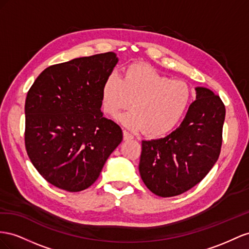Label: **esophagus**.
<instances>
[{
	"label": "esophagus",
	"mask_w": 249,
	"mask_h": 249,
	"mask_svg": "<svg viewBox=\"0 0 249 249\" xmlns=\"http://www.w3.org/2000/svg\"><path fill=\"white\" fill-rule=\"evenodd\" d=\"M123 137H124L125 141H128V140L133 139V137L131 136V134L128 131H126V130H123Z\"/></svg>",
	"instance_id": "obj_1"
}]
</instances>
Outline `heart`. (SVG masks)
<instances>
[{"instance_id": "heart-1", "label": "heart", "mask_w": 249, "mask_h": 249, "mask_svg": "<svg viewBox=\"0 0 249 249\" xmlns=\"http://www.w3.org/2000/svg\"><path fill=\"white\" fill-rule=\"evenodd\" d=\"M132 103H130V101ZM191 101V89L181 80H170L145 65H130L121 76L110 73L103 82V111L115 116L131 106L118 120L132 130L152 137L164 136L178 124Z\"/></svg>"}]
</instances>
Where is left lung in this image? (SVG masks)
Segmentation results:
<instances>
[{
    "label": "left lung",
    "instance_id": "left-lung-1",
    "mask_svg": "<svg viewBox=\"0 0 249 249\" xmlns=\"http://www.w3.org/2000/svg\"><path fill=\"white\" fill-rule=\"evenodd\" d=\"M195 90L196 100L178 128L165 138L142 141L140 174L158 196L172 197L192 189L219 158L225 106L211 89Z\"/></svg>",
    "mask_w": 249,
    "mask_h": 249
}]
</instances>
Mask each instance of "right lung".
I'll list each match as a JSON object with an SVG mask.
<instances>
[{
	"label": "right lung",
	"instance_id": "add662e5",
	"mask_svg": "<svg viewBox=\"0 0 249 249\" xmlns=\"http://www.w3.org/2000/svg\"><path fill=\"white\" fill-rule=\"evenodd\" d=\"M107 52L47 68L25 103V145L38 173L68 192L88 189L123 140L121 127L103 117L101 89L116 67Z\"/></svg>",
	"mask_w": 249,
	"mask_h": 249
}]
</instances>
